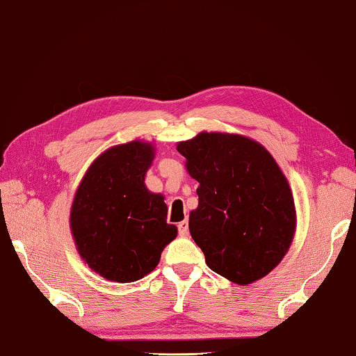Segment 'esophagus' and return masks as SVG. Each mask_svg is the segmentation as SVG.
Returning <instances> with one entry per match:
<instances>
[{
  "label": "esophagus",
  "mask_w": 356,
  "mask_h": 356,
  "mask_svg": "<svg viewBox=\"0 0 356 356\" xmlns=\"http://www.w3.org/2000/svg\"><path fill=\"white\" fill-rule=\"evenodd\" d=\"M177 228H179V234L182 236V238H185V236H188V220H182V222H179Z\"/></svg>",
  "instance_id": "1"
}]
</instances>
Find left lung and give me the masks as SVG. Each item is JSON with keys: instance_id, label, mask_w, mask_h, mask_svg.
Wrapping results in <instances>:
<instances>
[{"instance_id": "obj_1", "label": "left lung", "mask_w": 356, "mask_h": 356, "mask_svg": "<svg viewBox=\"0 0 356 356\" xmlns=\"http://www.w3.org/2000/svg\"><path fill=\"white\" fill-rule=\"evenodd\" d=\"M199 182L190 233L216 273L239 285L267 276L296 229L293 194L270 152L252 138L199 132L177 143Z\"/></svg>"}]
</instances>
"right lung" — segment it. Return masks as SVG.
<instances>
[{"instance_id":"right-lung-1","label":"right lung","mask_w":356,"mask_h":356,"mask_svg":"<svg viewBox=\"0 0 356 356\" xmlns=\"http://www.w3.org/2000/svg\"><path fill=\"white\" fill-rule=\"evenodd\" d=\"M154 152L142 140L113 146L94 160L76 188L69 218L76 250L108 281L142 280L177 236V227L166 222L163 196L145 185Z\"/></svg>"}]
</instances>
